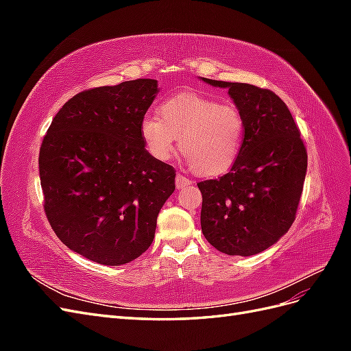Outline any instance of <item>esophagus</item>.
I'll list each match as a JSON object with an SVG mask.
<instances>
[{
	"label": "esophagus",
	"instance_id": "1",
	"mask_svg": "<svg viewBox=\"0 0 351 351\" xmlns=\"http://www.w3.org/2000/svg\"><path fill=\"white\" fill-rule=\"evenodd\" d=\"M189 184H190V180L187 177H184L183 174H180V173L176 176V187L177 189H183Z\"/></svg>",
	"mask_w": 351,
	"mask_h": 351
}]
</instances>
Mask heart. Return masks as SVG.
Wrapping results in <instances>:
<instances>
[{"instance_id":"heart-1","label":"heart","mask_w":351,"mask_h":351,"mask_svg":"<svg viewBox=\"0 0 351 351\" xmlns=\"http://www.w3.org/2000/svg\"><path fill=\"white\" fill-rule=\"evenodd\" d=\"M141 134L147 152L158 161L171 159L177 149L199 176H221L236 164L246 134L237 105L217 102L199 93L165 99L156 115H146Z\"/></svg>"}]
</instances>
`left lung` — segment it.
<instances>
[{"instance_id": "obj_1", "label": "left lung", "mask_w": 351, "mask_h": 351, "mask_svg": "<svg viewBox=\"0 0 351 351\" xmlns=\"http://www.w3.org/2000/svg\"><path fill=\"white\" fill-rule=\"evenodd\" d=\"M202 80L228 88L246 123L231 171L197 183L202 232L222 253L250 256L277 243L294 222L307 169L306 146L291 112L272 90Z\"/></svg>"}]
</instances>
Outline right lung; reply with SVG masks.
Here are the masks:
<instances>
[{
    "label": "right lung",
    "instance_id": "right-lung-1",
    "mask_svg": "<svg viewBox=\"0 0 351 351\" xmlns=\"http://www.w3.org/2000/svg\"><path fill=\"white\" fill-rule=\"evenodd\" d=\"M158 93L136 79L74 95L39 151L44 210L57 237L102 265L129 263L151 246L176 169L145 149L141 123Z\"/></svg>",
    "mask_w": 351,
    "mask_h": 351
}]
</instances>
